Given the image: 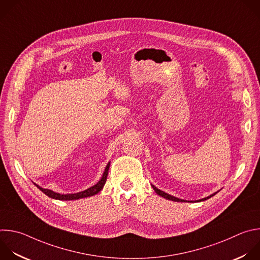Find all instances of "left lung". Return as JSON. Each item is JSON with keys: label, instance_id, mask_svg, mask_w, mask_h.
<instances>
[{"label": "left lung", "instance_id": "8db88e82", "mask_svg": "<svg viewBox=\"0 0 260 260\" xmlns=\"http://www.w3.org/2000/svg\"><path fill=\"white\" fill-rule=\"evenodd\" d=\"M152 186V188L154 189V191L156 192V194H158L159 196H161V197H163V198H165L166 200H171V201H175V202H193V201H187V200H184V199H180V198H177V197H175V196H171V195H169V194H167V193H165V192H163V191H161V190H159V189H157L154 185H151ZM217 193V192H216ZM216 193H214V194H212V195H210V196H208V197H206V198H202V199H200V200H197V202H200V201H204V200H207V199H209L210 197H212V196H214Z\"/></svg>", "mask_w": 260, "mask_h": 260}]
</instances>
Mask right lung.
Listing matches in <instances>:
<instances>
[{
  "mask_svg": "<svg viewBox=\"0 0 260 260\" xmlns=\"http://www.w3.org/2000/svg\"><path fill=\"white\" fill-rule=\"evenodd\" d=\"M109 167H110V162L106 165L105 167V170L103 172V176L101 178V180L96 184L94 185L93 187L86 189L84 191H81V192H78V193H74V194H60V193H56L52 190H49V189H44L42 187H40L39 185L35 184L44 194H46L48 197L52 198V199H55V200H62V201H69V200H78V199H82V198H86V197H92L94 195H97L104 187L105 183H106V180H107V176H108V170H109Z\"/></svg>",
  "mask_w": 260,
  "mask_h": 260,
  "instance_id": "1",
  "label": "right lung"
}]
</instances>
